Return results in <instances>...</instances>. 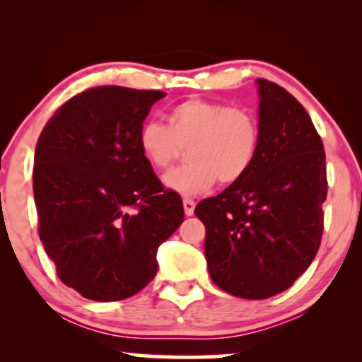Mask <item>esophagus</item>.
Segmentation results:
<instances>
[{"instance_id":"1","label":"esophagus","mask_w":362,"mask_h":362,"mask_svg":"<svg viewBox=\"0 0 362 362\" xmlns=\"http://www.w3.org/2000/svg\"><path fill=\"white\" fill-rule=\"evenodd\" d=\"M194 209H195V202L192 199H184V211L187 216H192L194 214Z\"/></svg>"}]
</instances>
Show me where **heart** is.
<instances>
[{
    "label": "heart",
    "instance_id": "obj_1",
    "mask_svg": "<svg viewBox=\"0 0 362 362\" xmlns=\"http://www.w3.org/2000/svg\"><path fill=\"white\" fill-rule=\"evenodd\" d=\"M138 143L156 170H167L187 148L189 163L170 172L163 184L180 195H199L216 180L231 185L247 175L259 153L260 126L247 109L189 98L170 109L168 126L144 122Z\"/></svg>",
    "mask_w": 362,
    "mask_h": 362
}]
</instances>
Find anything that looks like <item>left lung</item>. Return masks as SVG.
Segmentation results:
<instances>
[{"label":"left lung","instance_id":"obj_1","mask_svg":"<svg viewBox=\"0 0 362 362\" xmlns=\"http://www.w3.org/2000/svg\"><path fill=\"white\" fill-rule=\"evenodd\" d=\"M257 86L260 144L252 168L195 207L211 279L245 300L276 296L310 267L327 199L325 151L308 112L276 83Z\"/></svg>","mask_w":362,"mask_h":362}]
</instances>
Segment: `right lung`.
I'll list each match as a JSON object with an SVG mask.
<instances>
[{"label": "right lung", "instance_id": "obj_1", "mask_svg": "<svg viewBox=\"0 0 362 362\" xmlns=\"http://www.w3.org/2000/svg\"><path fill=\"white\" fill-rule=\"evenodd\" d=\"M163 91L97 86L69 98L35 146L39 236L59 279L93 301L132 296L156 276L158 247L184 221L138 132Z\"/></svg>", "mask_w": 362, "mask_h": 362}]
</instances>
